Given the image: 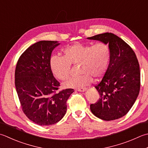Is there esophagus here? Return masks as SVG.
<instances>
[{
  "instance_id": "obj_1",
  "label": "esophagus",
  "mask_w": 148,
  "mask_h": 148,
  "mask_svg": "<svg viewBox=\"0 0 148 148\" xmlns=\"http://www.w3.org/2000/svg\"><path fill=\"white\" fill-rule=\"evenodd\" d=\"M86 90V88H78L76 89V90L79 91V92H84Z\"/></svg>"
}]
</instances>
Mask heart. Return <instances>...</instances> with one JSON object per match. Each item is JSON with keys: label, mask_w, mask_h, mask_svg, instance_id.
I'll return each mask as SVG.
<instances>
[{"label": "heart", "mask_w": 148, "mask_h": 148, "mask_svg": "<svg viewBox=\"0 0 148 148\" xmlns=\"http://www.w3.org/2000/svg\"><path fill=\"white\" fill-rule=\"evenodd\" d=\"M64 56H52L50 66L54 76L65 80L70 76L71 64H79L82 74L72 77L64 83L69 88H81L91 83L92 77L95 79L102 77L108 67L111 51L109 45L105 43L85 45L77 43L63 49Z\"/></svg>", "instance_id": "obj_1"}]
</instances>
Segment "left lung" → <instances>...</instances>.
<instances>
[{
	"mask_svg": "<svg viewBox=\"0 0 148 148\" xmlns=\"http://www.w3.org/2000/svg\"><path fill=\"white\" fill-rule=\"evenodd\" d=\"M87 38L108 43L111 51L108 69L95 86L99 99L90 105L91 112L103 120L117 119L130 111L139 94V63L132 47L114 34L105 33Z\"/></svg>",
	"mask_w": 148,
	"mask_h": 148,
	"instance_id": "1",
	"label": "left lung"
}]
</instances>
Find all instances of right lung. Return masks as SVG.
I'll return each instance as SVG.
<instances>
[{"label":"right lung","instance_id":"obj_1","mask_svg":"<svg viewBox=\"0 0 148 148\" xmlns=\"http://www.w3.org/2000/svg\"><path fill=\"white\" fill-rule=\"evenodd\" d=\"M57 41H40L31 45L17 62L14 83L23 112L38 125L56 124L64 116L66 101L74 90H58L59 82L50 66L52 51Z\"/></svg>","mask_w":148,"mask_h":148}]
</instances>
